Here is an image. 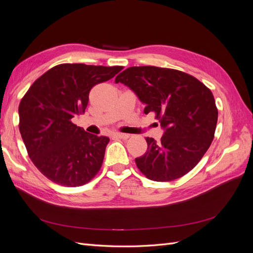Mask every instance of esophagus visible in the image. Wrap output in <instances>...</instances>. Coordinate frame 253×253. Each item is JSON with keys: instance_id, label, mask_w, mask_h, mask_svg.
I'll return each mask as SVG.
<instances>
[{"instance_id": "1", "label": "esophagus", "mask_w": 253, "mask_h": 253, "mask_svg": "<svg viewBox=\"0 0 253 253\" xmlns=\"http://www.w3.org/2000/svg\"><path fill=\"white\" fill-rule=\"evenodd\" d=\"M114 137H116V138H120V139H127L129 135L128 134H124V133H115Z\"/></svg>"}]
</instances>
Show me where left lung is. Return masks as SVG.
Returning a JSON list of instances; mask_svg holds the SVG:
<instances>
[{
	"mask_svg": "<svg viewBox=\"0 0 253 253\" xmlns=\"http://www.w3.org/2000/svg\"><path fill=\"white\" fill-rule=\"evenodd\" d=\"M115 82L124 83L155 113L165 133L158 142L150 137L148 149L135 158L145 177L170 181L186 175L200 163L214 138L218 112L212 91L193 76L156 66H133Z\"/></svg>",
	"mask_w": 253,
	"mask_h": 253,
	"instance_id": "8db88e82",
	"label": "left lung"
}]
</instances>
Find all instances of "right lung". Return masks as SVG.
<instances>
[{
    "label": "right lung",
    "mask_w": 253,
    "mask_h": 253,
    "mask_svg": "<svg viewBox=\"0 0 253 253\" xmlns=\"http://www.w3.org/2000/svg\"><path fill=\"white\" fill-rule=\"evenodd\" d=\"M122 68L59 64L38 78L22 98V139L37 169L52 182L83 186L100 170L110 138L86 133L72 119L85 111L89 90Z\"/></svg>",
    "instance_id": "right-lung-1"
}]
</instances>
